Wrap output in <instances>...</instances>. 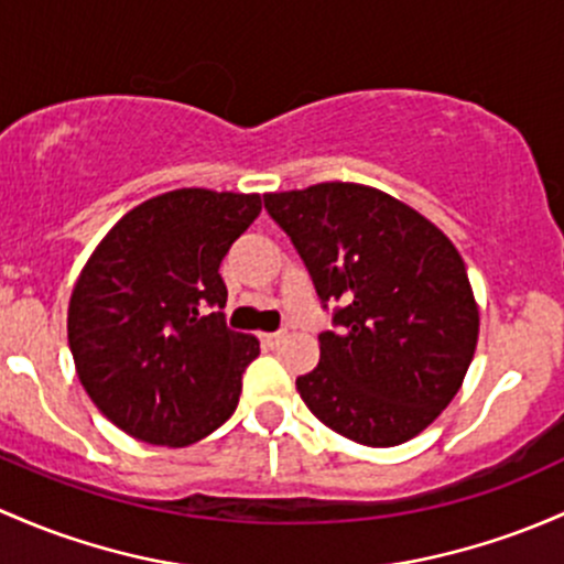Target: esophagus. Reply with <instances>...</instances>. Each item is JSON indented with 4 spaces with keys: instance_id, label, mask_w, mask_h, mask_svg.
Segmentation results:
<instances>
[{
    "instance_id": "1",
    "label": "esophagus",
    "mask_w": 564,
    "mask_h": 564,
    "mask_svg": "<svg viewBox=\"0 0 564 564\" xmlns=\"http://www.w3.org/2000/svg\"><path fill=\"white\" fill-rule=\"evenodd\" d=\"M283 337H286V332H264V335H259V343H262L264 348H275Z\"/></svg>"
}]
</instances>
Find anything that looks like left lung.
I'll return each instance as SVG.
<instances>
[{
	"instance_id": "obj_1",
	"label": "left lung",
	"mask_w": 564,
	"mask_h": 564,
	"mask_svg": "<svg viewBox=\"0 0 564 564\" xmlns=\"http://www.w3.org/2000/svg\"><path fill=\"white\" fill-rule=\"evenodd\" d=\"M332 329L297 391L313 416L361 446H400L454 400L476 354L465 262L413 207L359 183L264 194Z\"/></svg>"
}]
</instances>
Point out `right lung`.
<instances>
[{
	"instance_id": "right-lung-1",
	"label": "right lung",
	"mask_w": 564,
	"mask_h": 564,
	"mask_svg": "<svg viewBox=\"0 0 564 564\" xmlns=\"http://www.w3.org/2000/svg\"><path fill=\"white\" fill-rule=\"evenodd\" d=\"M259 213V194L177 188L129 210L83 267L69 351L127 435L181 448L235 413L259 340L227 327L218 267Z\"/></svg>"
}]
</instances>
